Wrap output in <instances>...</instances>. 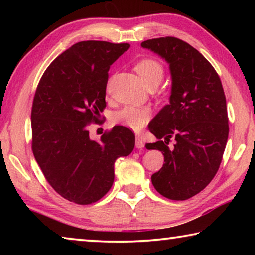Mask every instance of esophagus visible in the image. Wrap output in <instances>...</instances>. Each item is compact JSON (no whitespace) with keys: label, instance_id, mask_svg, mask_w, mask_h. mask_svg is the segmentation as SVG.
Returning <instances> with one entry per match:
<instances>
[{"label":"esophagus","instance_id":"esophagus-1","mask_svg":"<svg viewBox=\"0 0 255 255\" xmlns=\"http://www.w3.org/2000/svg\"><path fill=\"white\" fill-rule=\"evenodd\" d=\"M145 146V143H144V140L141 139V138L139 137V136H137L136 137V148H138V149H141Z\"/></svg>","mask_w":255,"mask_h":255}]
</instances>
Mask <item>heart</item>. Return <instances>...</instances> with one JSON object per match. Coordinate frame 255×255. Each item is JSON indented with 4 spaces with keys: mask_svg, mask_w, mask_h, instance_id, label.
I'll list each match as a JSON object with an SVG mask.
<instances>
[{
    "mask_svg": "<svg viewBox=\"0 0 255 255\" xmlns=\"http://www.w3.org/2000/svg\"><path fill=\"white\" fill-rule=\"evenodd\" d=\"M135 70L145 86L152 84L157 85L163 80L164 68L162 64L155 59H141L136 64ZM150 116H152V111L147 107L126 106L112 115V122L132 130H140L149 122Z\"/></svg>",
    "mask_w": 255,
    "mask_h": 255,
    "instance_id": "b5f03b06",
    "label": "heart"
}]
</instances>
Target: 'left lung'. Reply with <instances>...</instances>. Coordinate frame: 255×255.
<instances>
[{
	"label": "left lung",
	"instance_id": "8db88e82",
	"mask_svg": "<svg viewBox=\"0 0 255 255\" xmlns=\"http://www.w3.org/2000/svg\"><path fill=\"white\" fill-rule=\"evenodd\" d=\"M141 47L165 59L172 77L170 105L148 125L158 141L146 148L164 155L152 183L163 197L187 200L209 184L221 165L228 138L225 93L215 68L188 42L162 37Z\"/></svg>",
	"mask_w": 255,
	"mask_h": 255
}]
</instances>
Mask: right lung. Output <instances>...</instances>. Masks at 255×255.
<instances>
[{"instance_id":"1","label":"right lung","mask_w":255,"mask_h":255,"mask_svg":"<svg viewBox=\"0 0 255 255\" xmlns=\"http://www.w3.org/2000/svg\"><path fill=\"white\" fill-rule=\"evenodd\" d=\"M129 44L86 40L53 60L41 76L31 110L32 152L58 195L79 205L100 200L115 180V162L135 147V135L115 126L100 140L86 127L106 108L110 66Z\"/></svg>"}]
</instances>
